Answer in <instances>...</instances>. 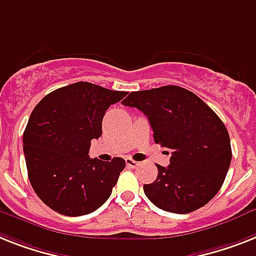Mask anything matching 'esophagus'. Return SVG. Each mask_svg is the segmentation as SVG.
<instances>
[{"label": "esophagus", "mask_w": 256, "mask_h": 256, "mask_svg": "<svg viewBox=\"0 0 256 256\" xmlns=\"http://www.w3.org/2000/svg\"><path fill=\"white\" fill-rule=\"evenodd\" d=\"M126 164L128 168H137V166H140V162H137V161H133L132 158H126Z\"/></svg>", "instance_id": "esophagus-1"}]
</instances>
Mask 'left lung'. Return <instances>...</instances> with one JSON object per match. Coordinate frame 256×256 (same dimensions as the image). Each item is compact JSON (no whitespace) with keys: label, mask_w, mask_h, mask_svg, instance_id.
Returning <instances> with one entry per match:
<instances>
[{"label":"left lung","mask_w":256,"mask_h":256,"mask_svg":"<svg viewBox=\"0 0 256 256\" xmlns=\"http://www.w3.org/2000/svg\"><path fill=\"white\" fill-rule=\"evenodd\" d=\"M124 106L148 116L154 141L171 149L170 164H157V179L145 195L166 212H194L214 198L232 161L226 126L216 112L187 88L175 85L130 92Z\"/></svg>","instance_id":"8db88e82"}]
</instances>
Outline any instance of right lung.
Segmentation results:
<instances>
[{"label":"right lung","mask_w":256,"mask_h":256,"mask_svg":"<svg viewBox=\"0 0 256 256\" xmlns=\"http://www.w3.org/2000/svg\"><path fill=\"white\" fill-rule=\"evenodd\" d=\"M126 95L76 82L46 95L31 112L23 133L28 179L40 200L54 212L84 216L110 198L126 161L92 160L88 149L102 134L107 108Z\"/></svg>","instance_id":"1"}]
</instances>
